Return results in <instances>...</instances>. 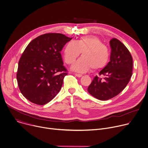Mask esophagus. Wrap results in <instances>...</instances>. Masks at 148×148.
<instances>
[{
  "instance_id": "obj_1",
  "label": "esophagus",
  "mask_w": 148,
  "mask_h": 148,
  "mask_svg": "<svg viewBox=\"0 0 148 148\" xmlns=\"http://www.w3.org/2000/svg\"><path fill=\"white\" fill-rule=\"evenodd\" d=\"M75 76H77V77H81L82 76V74H75Z\"/></svg>"
}]
</instances>
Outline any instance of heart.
I'll use <instances>...</instances> for the list:
<instances>
[{"label": "heart", "mask_w": 148, "mask_h": 148, "mask_svg": "<svg viewBox=\"0 0 148 148\" xmlns=\"http://www.w3.org/2000/svg\"><path fill=\"white\" fill-rule=\"evenodd\" d=\"M81 53L82 57L72 67L78 73H86L92 67L93 70L103 69L109 60L108 48L96 36H82L75 41H69L63 50L64 60L67 64H72Z\"/></svg>", "instance_id": "b5f03b06"}]
</instances>
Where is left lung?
I'll list each match as a JSON object with an SVG mask.
<instances>
[{"label":"left lung","mask_w":148,"mask_h":148,"mask_svg":"<svg viewBox=\"0 0 148 148\" xmlns=\"http://www.w3.org/2000/svg\"><path fill=\"white\" fill-rule=\"evenodd\" d=\"M110 61L99 72L104 79L97 75L88 88V92L96 99L106 101L119 95L128 84L132 74V58L126 46L119 40H110Z\"/></svg>","instance_id":"obj_1"}]
</instances>
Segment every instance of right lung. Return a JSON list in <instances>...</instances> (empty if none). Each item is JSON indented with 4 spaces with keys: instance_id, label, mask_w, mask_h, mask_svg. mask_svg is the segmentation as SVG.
Returning <instances> with one entry per match:
<instances>
[{
    "instance_id": "add662e5",
    "label": "right lung",
    "mask_w": 148,
    "mask_h": 148,
    "mask_svg": "<svg viewBox=\"0 0 148 148\" xmlns=\"http://www.w3.org/2000/svg\"><path fill=\"white\" fill-rule=\"evenodd\" d=\"M71 39L62 34H45L26 47L18 62L17 80L20 92L31 102L45 105L59 92L67 75L60 52Z\"/></svg>"
}]
</instances>
